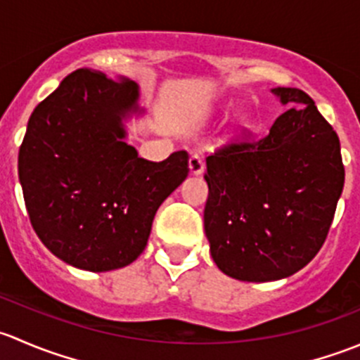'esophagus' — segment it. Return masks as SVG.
I'll list each match as a JSON object with an SVG mask.
<instances>
[{
    "label": "esophagus",
    "mask_w": 360,
    "mask_h": 360,
    "mask_svg": "<svg viewBox=\"0 0 360 360\" xmlns=\"http://www.w3.org/2000/svg\"><path fill=\"white\" fill-rule=\"evenodd\" d=\"M203 169H205V165H203V160L200 155H191L190 157V172L193 174V176H200L203 172Z\"/></svg>",
    "instance_id": "obj_1"
}]
</instances>
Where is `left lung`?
Listing matches in <instances>:
<instances>
[{
	"instance_id": "1",
	"label": "left lung",
	"mask_w": 360,
	"mask_h": 360,
	"mask_svg": "<svg viewBox=\"0 0 360 360\" xmlns=\"http://www.w3.org/2000/svg\"><path fill=\"white\" fill-rule=\"evenodd\" d=\"M292 106L257 141L207 157L203 228L223 274L281 281L307 266L328 237L345 183L340 139L310 96L277 86Z\"/></svg>"
}]
</instances>
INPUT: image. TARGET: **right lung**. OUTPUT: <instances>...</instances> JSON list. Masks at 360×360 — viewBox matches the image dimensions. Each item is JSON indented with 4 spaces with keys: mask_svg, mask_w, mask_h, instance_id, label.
Segmentation results:
<instances>
[{
    "mask_svg": "<svg viewBox=\"0 0 360 360\" xmlns=\"http://www.w3.org/2000/svg\"><path fill=\"white\" fill-rule=\"evenodd\" d=\"M144 115L139 86L78 69L38 104L19 150V181L39 240L71 266L136 261L162 202L186 179L188 153L139 158L125 122Z\"/></svg>",
    "mask_w": 360,
    "mask_h": 360,
    "instance_id": "add662e5",
    "label": "right lung"
}]
</instances>
